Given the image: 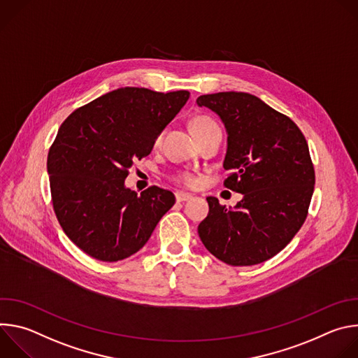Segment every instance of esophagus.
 Listing matches in <instances>:
<instances>
[{"label":"esophagus","mask_w":358,"mask_h":358,"mask_svg":"<svg viewBox=\"0 0 358 358\" xmlns=\"http://www.w3.org/2000/svg\"><path fill=\"white\" fill-rule=\"evenodd\" d=\"M191 198H192V195L188 194V192H181V191H177V192H176V199H177V202H184V201H188V199H191Z\"/></svg>","instance_id":"esophagus-1"}]
</instances>
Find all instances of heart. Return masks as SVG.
<instances>
[{
    "mask_svg": "<svg viewBox=\"0 0 358 358\" xmlns=\"http://www.w3.org/2000/svg\"><path fill=\"white\" fill-rule=\"evenodd\" d=\"M213 126H217L214 120H211L210 117H206V116H198V117H194L189 123V129H191V133H196V131H201L203 129H208V127H213ZM177 181L184 184L185 187H194L196 184V178L189 174V173H181L177 176Z\"/></svg>",
    "mask_w": 358,
    "mask_h": 358,
    "instance_id": "1",
    "label": "heart"
}]
</instances>
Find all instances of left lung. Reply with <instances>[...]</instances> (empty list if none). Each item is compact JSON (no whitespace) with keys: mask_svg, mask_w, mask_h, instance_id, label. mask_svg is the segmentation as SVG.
Masks as SVG:
<instances>
[{"mask_svg":"<svg viewBox=\"0 0 358 358\" xmlns=\"http://www.w3.org/2000/svg\"><path fill=\"white\" fill-rule=\"evenodd\" d=\"M220 116L228 145L224 185L242 194L234 208L208 196L210 213L198 235L215 258L232 266L262 264L280 252L303 225L315 189L309 145L287 116L259 97L220 92L196 99Z\"/></svg>","mask_w":358,"mask_h":358,"instance_id":"1","label":"left lung"}]
</instances>
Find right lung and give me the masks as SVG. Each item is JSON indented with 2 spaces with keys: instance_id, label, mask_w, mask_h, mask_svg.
Segmentation results:
<instances>
[{
  "instance_id": "1",
  "label": "right lung",
  "mask_w": 358,
  "mask_h": 358,
  "mask_svg": "<svg viewBox=\"0 0 358 358\" xmlns=\"http://www.w3.org/2000/svg\"><path fill=\"white\" fill-rule=\"evenodd\" d=\"M188 97L187 90L120 87L61 124L48 152L50 194L64 232L89 257L101 262L131 257L174 206L171 191L152 185L137 194L124 180Z\"/></svg>"
}]
</instances>
